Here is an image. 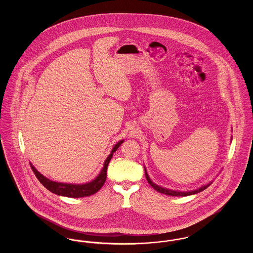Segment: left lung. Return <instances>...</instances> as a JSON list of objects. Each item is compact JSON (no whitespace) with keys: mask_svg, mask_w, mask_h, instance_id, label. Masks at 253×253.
I'll use <instances>...</instances> for the list:
<instances>
[{"mask_svg":"<svg viewBox=\"0 0 253 253\" xmlns=\"http://www.w3.org/2000/svg\"><path fill=\"white\" fill-rule=\"evenodd\" d=\"M145 169V175H146V178L147 181L149 182V184L157 191L158 193H164V194H167V195H170V196H188V195H192V194H195V193H200L202 191H204L205 189H207L211 183L212 181H211L210 183L206 184L201 186L200 188L198 189H195L193 191H188V192H181V191H173V190H170V189H167V188H164V187H161L159 185H157L156 183H154L153 181L151 180V178L149 177L148 173H147V169L144 167Z\"/></svg>","mask_w":253,"mask_h":253,"instance_id":"1","label":"left lung"}]
</instances>
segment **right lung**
<instances>
[{"label":"right lung","mask_w":253,"mask_h":253,"mask_svg":"<svg viewBox=\"0 0 253 253\" xmlns=\"http://www.w3.org/2000/svg\"><path fill=\"white\" fill-rule=\"evenodd\" d=\"M123 141L124 140L121 139V141H119L114 146V148L111 151V154L104 161L103 168L100 170V172L98 173L96 178L94 180L87 182L84 184H70V183H60V182L50 180L49 178L42 175L40 171H38L37 169L32 165V163H30V166L33 169L37 178L51 193H55L57 195H61V196L71 197V198L89 196L98 192L103 186V184L105 183L106 177H107V167H108L109 162L113 157V154L119 149V147L123 143Z\"/></svg>","instance_id":"obj_1"}]
</instances>
